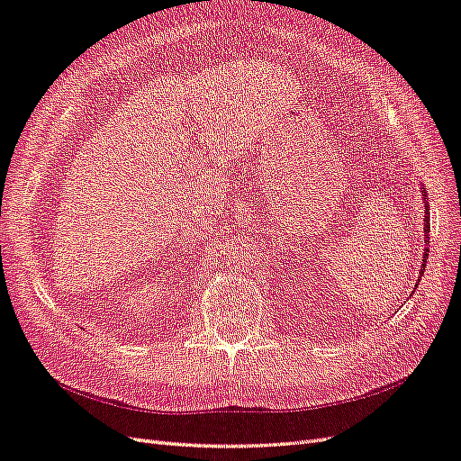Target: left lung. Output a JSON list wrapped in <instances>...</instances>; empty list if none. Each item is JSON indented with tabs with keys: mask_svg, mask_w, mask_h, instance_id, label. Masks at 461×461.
<instances>
[{
	"mask_svg": "<svg viewBox=\"0 0 461 461\" xmlns=\"http://www.w3.org/2000/svg\"><path fill=\"white\" fill-rule=\"evenodd\" d=\"M422 197H424V237H426V249H424V254H422V258H424V260L422 262H426V260H429V232H430V222H429V215H430V205H429V201H426V189L422 187ZM424 266L426 264H422V269H420V276L424 274Z\"/></svg>",
	"mask_w": 461,
	"mask_h": 461,
	"instance_id": "1",
	"label": "left lung"
}]
</instances>
